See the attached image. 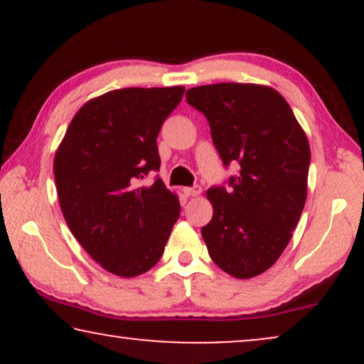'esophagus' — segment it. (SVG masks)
<instances>
[{
    "label": "esophagus",
    "instance_id": "34e87169",
    "mask_svg": "<svg viewBox=\"0 0 364 364\" xmlns=\"http://www.w3.org/2000/svg\"><path fill=\"white\" fill-rule=\"evenodd\" d=\"M200 192H202V187L200 186H193V187H186V188H183V193H186L187 197H197Z\"/></svg>",
    "mask_w": 364,
    "mask_h": 364
}]
</instances>
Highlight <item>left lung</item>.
Wrapping results in <instances>:
<instances>
[{
  "instance_id": "left-lung-1",
  "label": "left lung",
  "mask_w": 364,
  "mask_h": 364,
  "mask_svg": "<svg viewBox=\"0 0 364 364\" xmlns=\"http://www.w3.org/2000/svg\"><path fill=\"white\" fill-rule=\"evenodd\" d=\"M223 166H240L225 186L207 191L212 220L202 227L212 260L235 278L268 270L285 250L306 200L310 146L275 89L222 82L192 87Z\"/></svg>"
}]
</instances>
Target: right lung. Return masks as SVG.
Listing matches in <instances>:
<instances>
[{
  "label": "right lung",
  "instance_id": "add662e5",
  "mask_svg": "<svg viewBox=\"0 0 364 364\" xmlns=\"http://www.w3.org/2000/svg\"><path fill=\"white\" fill-rule=\"evenodd\" d=\"M176 87H126L84 104L54 157L63 215L102 268L137 277L161 260L181 203L156 176L157 136L183 96Z\"/></svg>",
  "mask_w": 364,
  "mask_h": 364
}]
</instances>
